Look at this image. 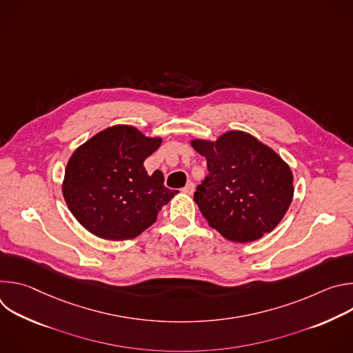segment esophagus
<instances>
[{"instance_id":"esophagus-1","label":"esophagus","mask_w":353,"mask_h":353,"mask_svg":"<svg viewBox=\"0 0 353 353\" xmlns=\"http://www.w3.org/2000/svg\"><path fill=\"white\" fill-rule=\"evenodd\" d=\"M194 190H195V185H194V183H191V181H188L187 184H185V187L183 188V192H185V194H192L194 192Z\"/></svg>"}]
</instances>
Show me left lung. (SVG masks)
<instances>
[{
  "instance_id": "8db88e82",
  "label": "left lung",
  "mask_w": 353,
  "mask_h": 353,
  "mask_svg": "<svg viewBox=\"0 0 353 353\" xmlns=\"http://www.w3.org/2000/svg\"><path fill=\"white\" fill-rule=\"evenodd\" d=\"M205 157L208 176L194 201L201 214L225 239L254 241L285 216L293 198L289 166L271 148L243 131H229L216 142L195 139Z\"/></svg>"
}]
</instances>
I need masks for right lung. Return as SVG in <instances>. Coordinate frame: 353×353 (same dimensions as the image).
Here are the masks:
<instances>
[{
    "instance_id": "obj_1",
    "label": "right lung",
    "mask_w": 353,
    "mask_h": 353,
    "mask_svg": "<svg viewBox=\"0 0 353 353\" xmlns=\"http://www.w3.org/2000/svg\"><path fill=\"white\" fill-rule=\"evenodd\" d=\"M131 125H114L81 145L65 169L63 194L75 219L106 240H128L154 225L177 192L163 173L148 174L143 162L161 146Z\"/></svg>"
}]
</instances>
